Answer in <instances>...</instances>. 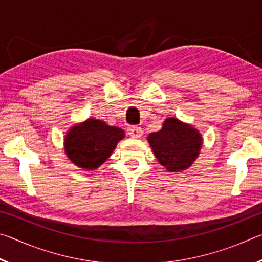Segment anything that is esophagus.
<instances>
[{"mask_svg":"<svg viewBox=\"0 0 262 262\" xmlns=\"http://www.w3.org/2000/svg\"><path fill=\"white\" fill-rule=\"evenodd\" d=\"M128 134H129L132 137L139 139V137H141L142 134H143V130H142L141 127L129 126V127H128Z\"/></svg>","mask_w":262,"mask_h":262,"instance_id":"obj_1","label":"esophagus"}]
</instances>
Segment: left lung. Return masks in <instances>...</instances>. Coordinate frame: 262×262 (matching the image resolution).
Here are the masks:
<instances>
[{
  "mask_svg": "<svg viewBox=\"0 0 262 262\" xmlns=\"http://www.w3.org/2000/svg\"><path fill=\"white\" fill-rule=\"evenodd\" d=\"M155 156L168 172H181L200 154L202 137L198 129L176 118H168L161 130L148 136Z\"/></svg>",
  "mask_w": 262,
  "mask_h": 262,
  "instance_id": "1",
  "label": "left lung"
}]
</instances>
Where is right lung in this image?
<instances>
[{
  "label": "right lung",
  "instance_id": "obj_1",
  "mask_svg": "<svg viewBox=\"0 0 262 262\" xmlns=\"http://www.w3.org/2000/svg\"><path fill=\"white\" fill-rule=\"evenodd\" d=\"M123 137L121 128L89 118L70 128L64 136V151L76 166L95 170L111 156Z\"/></svg>",
  "mask_w": 262,
  "mask_h": 262
}]
</instances>
